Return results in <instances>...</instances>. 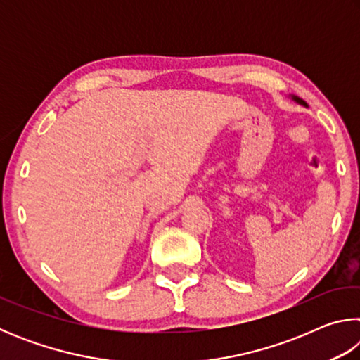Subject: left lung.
<instances>
[{"label": "left lung", "instance_id": "left-lung-1", "mask_svg": "<svg viewBox=\"0 0 360 360\" xmlns=\"http://www.w3.org/2000/svg\"><path fill=\"white\" fill-rule=\"evenodd\" d=\"M294 100L300 103V105H304V106H307V103H304V101H303V100H300V98H297V96H294Z\"/></svg>", "mask_w": 360, "mask_h": 360}]
</instances>
